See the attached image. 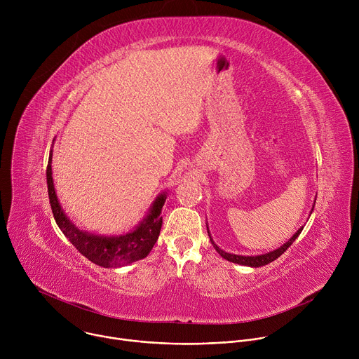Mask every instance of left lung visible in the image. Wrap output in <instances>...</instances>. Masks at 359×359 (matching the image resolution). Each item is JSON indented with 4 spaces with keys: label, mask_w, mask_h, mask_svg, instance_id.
I'll list each match as a JSON object with an SVG mask.
<instances>
[{
    "label": "left lung",
    "mask_w": 359,
    "mask_h": 359,
    "mask_svg": "<svg viewBox=\"0 0 359 359\" xmlns=\"http://www.w3.org/2000/svg\"><path fill=\"white\" fill-rule=\"evenodd\" d=\"M316 204V203H314ZM302 231V227L287 241V243H284L281 247H278L277 250H274V251H270V252H267V254H262V255H254V257H245V255H236V254H230V252H226V251H223V250H220L216 244H215V241L212 240V237H210V240H212V244L215 245V248H216V251L222 255L223 259H226V260H229V262H231V263H236V264H241V266H250V267H262V266H266V264H269V263H271V262H274V260H277L280 255L294 243V240L299 236V233ZM209 236H210V233H209Z\"/></svg>",
    "instance_id": "1"
}]
</instances>
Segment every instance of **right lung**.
<instances>
[{"instance_id":"1","label":"right lung","mask_w":359,"mask_h":359,"mask_svg":"<svg viewBox=\"0 0 359 359\" xmlns=\"http://www.w3.org/2000/svg\"><path fill=\"white\" fill-rule=\"evenodd\" d=\"M50 162H53V153L49 155L46 166V183L50 209H53V215L58 227L62 230L65 237L75 245V248L92 263L107 269L122 267L144 259L158 241V237L161 234V213L166 200V194H162L156 198L150 210V215L133 233L119 237H100L89 234L78 230L64 215L55 194Z\"/></svg>"}]
</instances>
